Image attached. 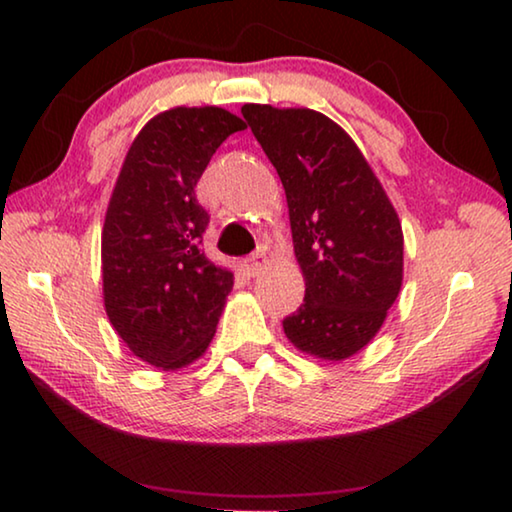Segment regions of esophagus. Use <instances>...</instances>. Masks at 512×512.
Listing matches in <instances>:
<instances>
[{
	"instance_id": "obj_1",
	"label": "esophagus",
	"mask_w": 512,
	"mask_h": 512,
	"mask_svg": "<svg viewBox=\"0 0 512 512\" xmlns=\"http://www.w3.org/2000/svg\"><path fill=\"white\" fill-rule=\"evenodd\" d=\"M262 266H264L262 259L253 255V257H246L244 262H241V271H244L248 277H255V275L262 273Z\"/></svg>"
}]
</instances>
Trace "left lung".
Here are the masks:
<instances>
[{"label": "left lung", "instance_id": "left-lung-1", "mask_svg": "<svg viewBox=\"0 0 512 512\" xmlns=\"http://www.w3.org/2000/svg\"><path fill=\"white\" fill-rule=\"evenodd\" d=\"M246 126L284 185L305 302L282 320L298 350L341 361L384 325L402 287L395 207L352 137L309 108L246 103Z\"/></svg>", "mask_w": 512, "mask_h": 512}]
</instances>
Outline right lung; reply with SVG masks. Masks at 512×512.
I'll use <instances>...</instances> for the list:
<instances>
[{
    "label": "right lung",
    "mask_w": 512,
    "mask_h": 512,
    "mask_svg": "<svg viewBox=\"0 0 512 512\" xmlns=\"http://www.w3.org/2000/svg\"><path fill=\"white\" fill-rule=\"evenodd\" d=\"M244 128L216 106L160 112L135 137L112 189L101 232L103 302L121 341L155 368L201 357L235 284L201 250L210 214L194 189L216 149Z\"/></svg>",
    "instance_id": "1"
}]
</instances>
